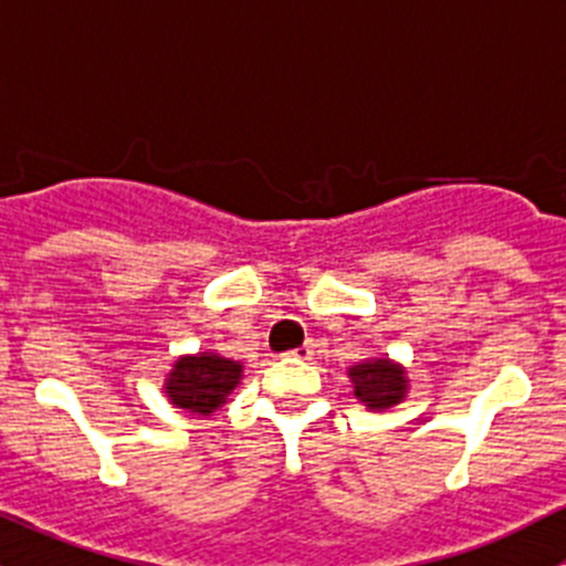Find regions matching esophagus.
Wrapping results in <instances>:
<instances>
[{
    "label": "esophagus",
    "instance_id": "1",
    "mask_svg": "<svg viewBox=\"0 0 566 566\" xmlns=\"http://www.w3.org/2000/svg\"><path fill=\"white\" fill-rule=\"evenodd\" d=\"M290 356L301 358V361H310V358L315 356V345H301V347H295V350H290Z\"/></svg>",
    "mask_w": 566,
    "mask_h": 566
}]
</instances>
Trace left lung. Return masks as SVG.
Wrapping results in <instances>:
<instances>
[{"instance_id":"left-lung-1","label":"left lung","mask_w":566,"mask_h":566,"mask_svg":"<svg viewBox=\"0 0 566 566\" xmlns=\"http://www.w3.org/2000/svg\"><path fill=\"white\" fill-rule=\"evenodd\" d=\"M347 375H350L356 397L373 410L391 408L408 394L405 369L391 364L389 358H373V361L356 364Z\"/></svg>"}]
</instances>
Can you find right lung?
<instances>
[{
  "label": "right lung",
  "instance_id": "add662e5",
  "mask_svg": "<svg viewBox=\"0 0 566 566\" xmlns=\"http://www.w3.org/2000/svg\"><path fill=\"white\" fill-rule=\"evenodd\" d=\"M243 367L230 358L216 353H199V356H182L175 361L167 378V394L177 408L193 416H210L227 394L238 386Z\"/></svg>",
  "mask_w": 566,
  "mask_h": 566
}]
</instances>
